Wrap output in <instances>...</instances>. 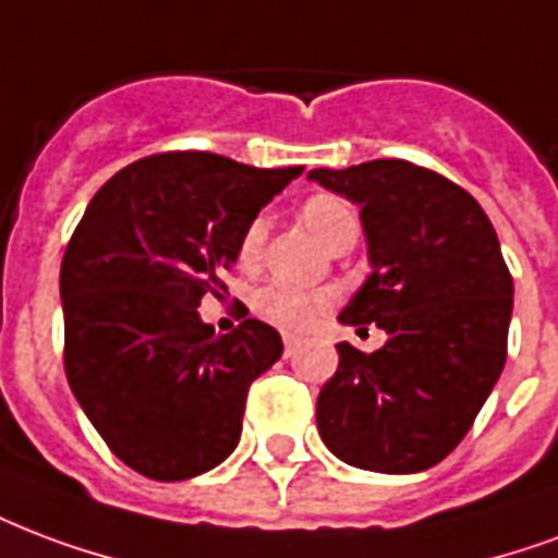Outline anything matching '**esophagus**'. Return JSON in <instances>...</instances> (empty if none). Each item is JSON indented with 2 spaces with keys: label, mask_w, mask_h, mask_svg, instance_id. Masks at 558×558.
<instances>
[{
  "label": "esophagus",
  "mask_w": 558,
  "mask_h": 558,
  "mask_svg": "<svg viewBox=\"0 0 558 558\" xmlns=\"http://www.w3.org/2000/svg\"><path fill=\"white\" fill-rule=\"evenodd\" d=\"M299 345H301L299 337H292V333H287V337H283V354H287V357H292V354L299 352Z\"/></svg>",
  "instance_id": "esophagus-1"
}]
</instances>
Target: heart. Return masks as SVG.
Listing matches in <instances>:
<instances>
[{
  "label": "heart",
  "mask_w": 558,
  "mask_h": 558,
  "mask_svg": "<svg viewBox=\"0 0 558 558\" xmlns=\"http://www.w3.org/2000/svg\"><path fill=\"white\" fill-rule=\"evenodd\" d=\"M301 221L311 230L313 236L319 239L322 245L328 239L342 230L345 225H357L354 218V209L340 197L331 195H316L311 197L307 204L301 206ZM268 233V218L254 216L247 221V227L239 236V251L236 257L242 266H254L263 254V245H266ZM337 301V292L331 290H299L292 283H283V280H275V283H266L263 290L254 295V311L263 316L271 325L278 328H287V331H304L331 311V304Z\"/></svg>",
  "instance_id": "1"
}]
</instances>
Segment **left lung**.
<instances>
[{
	"label": "left lung",
	"mask_w": 558,
	"mask_h": 558,
	"mask_svg": "<svg viewBox=\"0 0 558 558\" xmlns=\"http://www.w3.org/2000/svg\"><path fill=\"white\" fill-rule=\"evenodd\" d=\"M307 177L361 206L373 271L340 322L387 333L373 354L337 345L340 366L316 402L322 440L373 473L435 468L506 363L514 283L494 225L461 185L405 159Z\"/></svg>",
	"instance_id": "1"
}]
</instances>
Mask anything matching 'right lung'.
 <instances>
[{
    "instance_id": "add662e5",
    "label": "right lung",
    "mask_w": 558,
    "mask_h": 558,
    "mask_svg": "<svg viewBox=\"0 0 558 558\" xmlns=\"http://www.w3.org/2000/svg\"><path fill=\"white\" fill-rule=\"evenodd\" d=\"M301 171L159 153L90 197L61 259L64 373L111 452L142 476H201L236 449L247 387L283 342L259 319L216 333L197 307L225 290L247 221Z\"/></svg>"
}]
</instances>
